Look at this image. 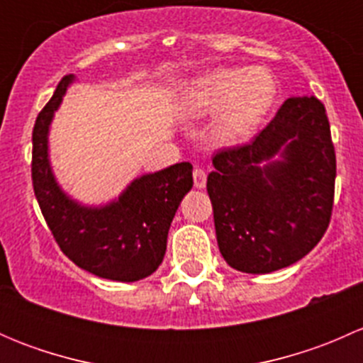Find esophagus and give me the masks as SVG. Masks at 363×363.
Listing matches in <instances>:
<instances>
[{
	"label": "esophagus",
	"mask_w": 363,
	"mask_h": 363,
	"mask_svg": "<svg viewBox=\"0 0 363 363\" xmlns=\"http://www.w3.org/2000/svg\"><path fill=\"white\" fill-rule=\"evenodd\" d=\"M193 181H195V188H205V184H207V172L203 168L195 167V170H193Z\"/></svg>",
	"instance_id": "obj_1"
}]
</instances>
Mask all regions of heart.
<instances>
[{
  "instance_id": "1",
  "label": "heart",
  "mask_w": 363,
  "mask_h": 363,
  "mask_svg": "<svg viewBox=\"0 0 363 363\" xmlns=\"http://www.w3.org/2000/svg\"><path fill=\"white\" fill-rule=\"evenodd\" d=\"M277 94V84L263 68H221L193 80L184 91L181 111L186 117H203L219 112L211 135L218 144L246 142Z\"/></svg>"
}]
</instances>
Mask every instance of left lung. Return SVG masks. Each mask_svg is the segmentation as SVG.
<instances>
[{
  "instance_id": "left-lung-1",
  "label": "left lung",
  "mask_w": 363,
  "mask_h": 363,
  "mask_svg": "<svg viewBox=\"0 0 363 363\" xmlns=\"http://www.w3.org/2000/svg\"><path fill=\"white\" fill-rule=\"evenodd\" d=\"M212 164L207 193L230 267L274 272L303 258L325 235L334 207L335 151L318 98H288L250 144L221 149Z\"/></svg>"
}]
</instances>
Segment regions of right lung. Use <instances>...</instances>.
Returning a JSON list of instances; mask_svg holds the SVG:
<instances>
[{"instance_id":"add662e5","label":"right lung","mask_w":363,"mask_h":363,"mask_svg":"<svg viewBox=\"0 0 363 363\" xmlns=\"http://www.w3.org/2000/svg\"><path fill=\"white\" fill-rule=\"evenodd\" d=\"M73 75H65L33 128L31 179L40 211L61 251L80 269L123 283L151 276L167 251V237L182 196L193 186L188 161L135 179L119 200L86 207L65 195L49 163L50 121Z\"/></svg>"}]
</instances>
